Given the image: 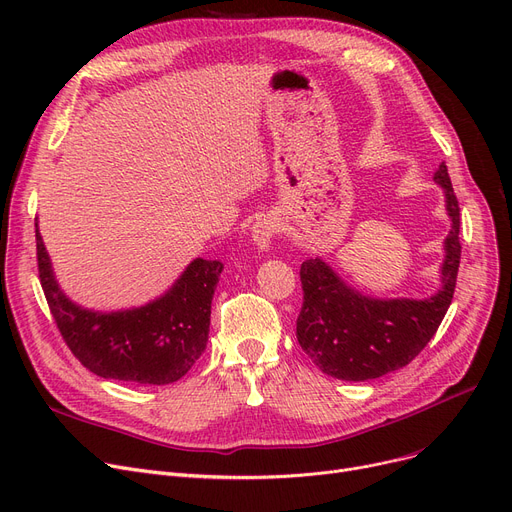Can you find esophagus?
<instances>
[{
  "label": "esophagus",
  "instance_id": "1",
  "mask_svg": "<svg viewBox=\"0 0 512 512\" xmlns=\"http://www.w3.org/2000/svg\"><path fill=\"white\" fill-rule=\"evenodd\" d=\"M276 232H278L276 222H274L272 218H267V215H263V218H259V220L253 224V230H251L253 245H255L259 251H267V249L272 247Z\"/></svg>",
  "mask_w": 512,
  "mask_h": 512
}]
</instances>
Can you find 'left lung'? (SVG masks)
<instances>
[{
	"instance_id": "obj_1",
	"label": "left lung",
	"mask_w": 512,
	"mask_h": 512,
	"mask_svg": "<svg viewBox=\"0 0 512 512\" xmlns=\"http://www.w3.org/2000/svg\"><path fill=\"white\" fill-rule=\"evenodd\" d=\"M434 180L442 186L452 224L444 240L442 286L432 297L373 299L348 286L324 259L303 261L297 338L313 363L332 378L365 382L405 367L440 328L459 274L461 213L444 161Z\"/></svg>"
}]
</instances>
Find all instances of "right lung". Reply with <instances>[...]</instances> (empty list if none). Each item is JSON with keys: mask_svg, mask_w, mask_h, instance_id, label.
<instances>
[{"mask_svg": "<svg viewBox=\"0 0 512 512\" xmlns=\"http://www.w3.org/2000/svg\"><path fill=\"white\" fill-rule=\"evenodd\" d=\"M39 280L49 311L72 355L105 380L164 386L178 382L207 346L213 290L222 261L197 257L159 299L134 309H83L62 292L39 226Z\"/></svg>", "mask_w": 512, "mask_h": 512, "instance_id": "right-lung-1", "label": "right lung"}]
</instances>
